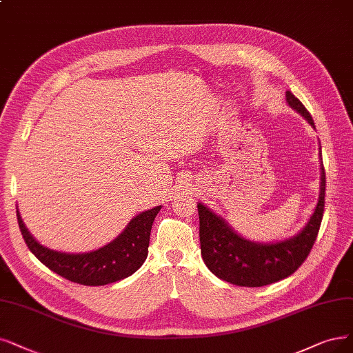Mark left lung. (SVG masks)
Masks as SVG:
<instances>
[{"label":"left lung","instance_id":"left-lung-1","mask_svg":"<svg viewBox=\"0 0 353 353\" xmlns=\"http://www.w3.org/2000/svg\"><path fill=\"white\" fill-rule=\"evenodd\" d=\"M290 106L314 128L310 112L291 91H286ZM325 173L321 164L320 198L303 231L279 243H254L234 231L225 221L203 203H198L201 253L215 276L239 286H265L290 275L304 263L317 239L324 212Z\"/></svg>","mask_w":353,"mask_h":353}]
</instances>
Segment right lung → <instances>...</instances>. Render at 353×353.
Returning <instances> with one entry per match:
<instances>
[{"instance_id": "1", "label": "right lung", "mask_w": 353, "mask_h": 353, "mask_svg": "<svg viewBox=\"0 0 353 353\" xmlns=\"http://www.w3.org/2000/svg\"><path fill=\"white\" fill-rule=\"evenodd\" d=\"M161 210L155 206L130 219L128 227L112 243L90 253H61L39 244L23 224L17 210L21 236L29 250L59 276L87 286L108 285L125 279L137 272L148 256L152 223Z\"/></svg>"}]
</instances>
